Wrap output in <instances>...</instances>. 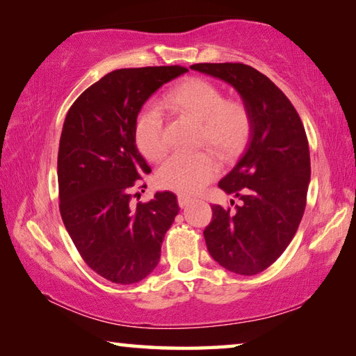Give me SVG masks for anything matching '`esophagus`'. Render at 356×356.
<instances>
[{
    "mask_svg": "<svg viewBox=\"0 0 356 356\" xmlns=\"http://www.w3.org/2000/svg\"><path fill=\"white\" fill-rule=\"evenodd\" d=\"M177 201H179V206L184 209V207H186V206H188V204H190V202H191L193 200H191V197H190V196H185V195H179V196H177Z\"/></svg>",
    "mask_w": 356,
    "mask_h": 356,
    "instance_id": "obj_1",
    "label": "esophagus"
}]
</instances>
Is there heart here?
I'll return each mask as SVG.
<instances>
[{"instance_id":"1","label":"heart","mask_w":356,"mask_h":356,"mask_svg":"<svg viewBox=\"0 0 356 356\" xmlns=\"http://www.w3.org/2000/svg\"><path fill=\"white\" fill-rule=\"evenodd\" d=\"M165 104L180 114L201 122L200 141L222 160H231L246 147L251 131V113L243 102L226 100L218 86L204 78H186L166 94ZM135 141L150 161L163 159L168 150L165 125L155 108L144 110L136 119ZM218 160L210 150L177 154L168 159L156 172L165 188L196 195L218 174Z\"/></svg>"}]
</instances>
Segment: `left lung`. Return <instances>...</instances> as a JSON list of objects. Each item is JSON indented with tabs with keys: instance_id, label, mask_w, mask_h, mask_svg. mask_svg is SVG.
Masks as SVG:
<instances>
[{
	"instance_id": "1",
	"label": "left lung",
	"mask_w": 356,
	"mask_h": 356,
	"mask_svg": "<svg viewBox=\"0 0 356 356\" xmlns=\"http://www.w3.org/2000/svg\"><path fill=\"white\" fill-rule=\"evenodd\" d=\"M191 69L231 84L251 113L245 152L218 182L242 206L231 210L213 204L204 238L221 267L257 275L284 252L305 213L311 180L308 138L291 100L251 65L204 63Z\"/></svg>"
}]
</instances>
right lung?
I'll use <instances>...</instances> for the list:
<instances>
[{
	"instance_id": "right-lung-1",
	"label": "right lung",
	"mask_w": 356,
	"mask_h": 356,
	"mask_svg": "<svg viewBox=\"0 0 356 356\" xmlns=\"http://www.w3.org/2000/svg\"><path fill=\"white\" fill-rule=\"evenodd\" d=\"M185 72L182 65L113 70L74 102L64 120L58 152L64 226L83 261L116 284L154 272L180 210L171 191L135 206L131 188L150 172L135 141L138 114L156 89Z\"/></svg>"
}]
</instances>
